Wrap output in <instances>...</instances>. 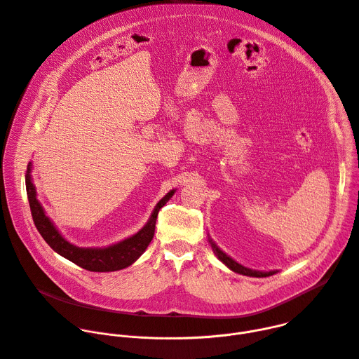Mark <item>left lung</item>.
I'll return each mask as SVG.
<instances>
[{
    "label": "left lung",
    "instance_id": "obj_1",
    "mask_svg": "<svg viewBox=\"0 0 359 359\" xmlns=\"http://www.w3.org/2000/svg\"><path fill=\"white\" fill-rule=\"evenodd\" d=\"M209 243L212 245V250L213 252L216 254V257L224 264L227 266L231 271L237 273V274H241V276H248V277H259V278H263V277H270V276H274L276 273H278L277 270H271V271H259V270H252V269H248V267H244L241 266L240 263H237L236 260H233L230 255H227L223 250H220V247L212 240V237L209 236Z\"/></svg>",
    "mask_w": 359,
    "mask_h": 359
}]
</instances>
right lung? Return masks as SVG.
<instances>
[{
  "mask_svg": "<svg viewBox=\"0 0 359 359\" xmlns=\"http://www.w3.org/2000/svg\"><path fill=\"white\" fill-rule=\"evenodd\" d=\"M31 170H32V163L29 162L27 175H25V186H27L31 215L39 234L46 241V244L55 252L62 255V257H65L67 260L75 263L76 266L88 271H96V273H108V271H118V270L126 269L140 257V255L144 252V250L147 248V245L150 244L153 236H155V227H156V219H158L159 210L165 206L176 191L175 189L170 190L163 198L158 201L147 223L136 234L108 247H78L69 243L60 233L55 224L45 215L43 208L41 206V203L36 198V190L32 182Z\"/></svg>",
  "mask_w": 359,
  "mask_h": 359,
  "instance_id": "obj_1",
  "label": "right lung"
}]
</instances>
